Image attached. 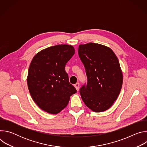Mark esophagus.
<instances>
[{
	"mask_svg": "<svg viewBox=\"0 0 147 147\" xmlns=\"http://www.w3.org/2000/svg\"><path fill=\"white\" fill-rule=\"evenodd\" d=\"M79 87H80V84L78 82H77L76 84H74V87L76 88V89L77 91L79 90Z\"/></svg>",
	"mask_w": 147,
	"mask_h": 147,
	"instance_id": "esophagus-1",
	"label": "esophagus"
}]
</instances>
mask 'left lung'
I'll list each match as a JSON object with an SVG mask.
<instances>
[{"mask_svg": "<svg viewBox=\"0 0 147 147\" xmlns=\"http://www.w3.org/2000/svg\"><path fill=\"white\" fill-rule=\"evenodd\" d=\"M78 52L88 80L87 86L80 88L81 98L92 111H105L121 91L123 73L119 60L110 48L99 44L80 45Z\"/></svg>", "mask_w": 147, "mask_h": 147, "instance_id": "obj_1", "label": "left lung"}]
</instances>
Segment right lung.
Returning <instances> with one entry per match:
<instances>
[{
    "label": "right lung",
    "instance_id": "1",
    "mask_svg": "<svg viewBox=\"0 0 147 147\" xmlns=\"http://www.w3.org/2000/svg\"><path fill=\"white\" fill-rule=\"evenodd\" d=\"M75 53L69 45H58L40 51L33 57L27 78L30 95L37 105L47 113L57 114L65 108L76 88L65 71Z\"/></svg>",
    "mask_w": 147,
    "mask_h": 147
}]
</instances>
